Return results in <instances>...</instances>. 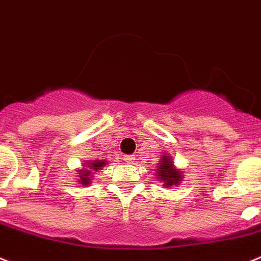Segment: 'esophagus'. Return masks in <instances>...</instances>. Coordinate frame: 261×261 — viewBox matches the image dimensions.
<instances>
[{
    "label": "esophagus",
    "instance_id": "1",
    "mask_svg": "<svg viewBox=\"0 0 261 261\" xmlns=\"http://www.w3.org/2000/svg\"><path fill=\"white\" fill-rule=\"evenodd\" d=\"M135 160H136L135 154H128V156L124 157V161H125L126 164H133V163H135Z\"/></svg>",
    "mask_w": 261,
    "mask_h": 261
}]
</instances>
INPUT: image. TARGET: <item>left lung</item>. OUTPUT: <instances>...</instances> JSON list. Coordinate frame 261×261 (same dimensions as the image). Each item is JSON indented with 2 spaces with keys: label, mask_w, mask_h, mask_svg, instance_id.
<instances>
[{
  "label": "left lung",
  "mask_w": 261,
  "mask_h": 261,
  "mask_svg": "<svg viewBox=\"0 0 261 261\" xmlns=\"http://www.w3.org/2000/svg\"><path fill=\"white\" fill-rule=\"evenodd\" d=\"M157 177L160 181L164 182V187H172V185H178L181 181L182 174L181 171L176 169L172 163V157L168 154H163L157 165Z\"/></svg>",
  "instance_id": "8db88e82"
}]
</instances>
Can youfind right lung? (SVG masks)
<instances>
[{
	"instance_id": "right-lung-1",
	"label": "right lung",
	"mask_w": 261,
	"mask_h": 261,
	"mask_svg": "<svg viewBox=\"0 0 261 261\" xmlns=\"http://www.w3.org/2000/svg\"><path fill=\"white\" fill-rule=\"evenodd\" d=\"M107 165V161L104 160H93L89 161L87 164H84V168L81 171H79V182L84 187H87L88 184H90V180H92V176H93L94 172H97L98 169Z\"/></svg>"
}]
</instances>
